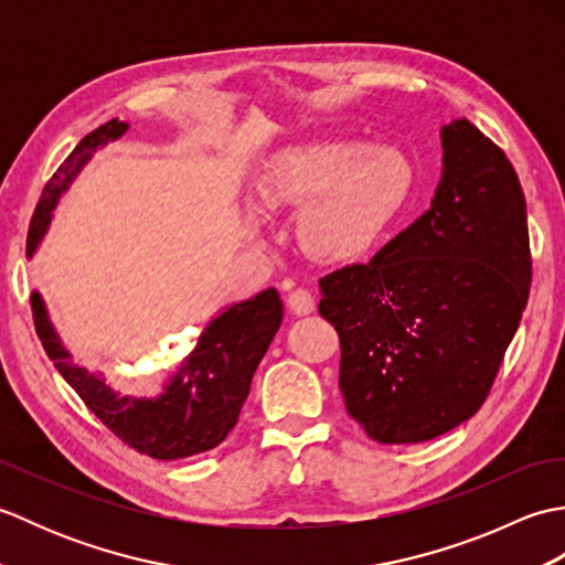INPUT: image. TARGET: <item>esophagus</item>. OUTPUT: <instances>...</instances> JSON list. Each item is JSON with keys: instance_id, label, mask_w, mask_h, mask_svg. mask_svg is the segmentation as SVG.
Returning a JSON list of instances; mask_svg holds the SVG:
<instances>
[{"instance_id": "esophagus-1", "label": "esophagus", "mask_w": 565, "mask_h": 565, "mask_svg": "<svg viewBox=\"0 0 565 565\" xmlns=\"http://www.w3.org/2000/svg\"><path fill=\"white\" fill-rule=\"evenodd\" d=\"M286 306H289L294 316H308L316 310V298L310 296V291H306V289H296L286 296Z\"/></svg>"}]
</instances>
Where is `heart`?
<instances>
[{
    "label": "heart",
    "mask_w": 565,
    "mask_h": 565,
    "mask_svg": "<svg viewBox=\"0 0 565 565\" xmlns=\"http://www.w3.org/2000/svg\"><path fill=\"white\" fill-rule=\"evenodd\" d=\"M411 164L398 150L352 140H313L284 150L259 177L264 206H313L303 243L318 257L344 259L364 252L411 189Z\"/></svg>",
    "instance_id": "heart-1"
}]
</instances>
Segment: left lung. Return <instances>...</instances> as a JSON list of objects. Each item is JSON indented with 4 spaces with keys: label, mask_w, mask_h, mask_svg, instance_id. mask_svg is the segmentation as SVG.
<instances>
[{
    "label": "left lung",
    "mask_w": 565,
    "mask_h": 565,
    "mask_svg": "<svg viewBox=\"0 0 565 565\" xmlns=\"http://www.w3.org/2000/svg\"><path fill=\"white\" fill-rule=\"evenodd\" d=\"M431 209L366 264L320 279L350 417L379 444L435 439L481 411L530 298L524 191L471 121L441 128Z\"/></svg>",
    "instance_id": "8db88e82"
}]
</instances>
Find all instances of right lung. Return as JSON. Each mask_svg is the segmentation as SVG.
Wrapping results in <instances>:
<instances>
[{"label":"right lung","mask_w":565,"mask_h":565,"mask_svg":"<svg viewBox=\"0 0 565 565\" xmlns=\"http://www.w3.org/2000/svg\"><path fill=\"white\" fill-rule=\"evenodd\" d=\"M126 128L124 121L111 118L109 124L92 130L47 179L29 225V255H33L47 223H51L60 194L70 186L84 162L104 142L124 136ZM31 308L35 332H39L45 354L77 391L84 405L130 449L162 461L211 451L231 435L243 403L247 401L252 376H255L284 318L281 298L274 289L262 291L249 301L235 303L209 322L196 350L184 359L182 369L170 379L162 395L158 398H130V395L121 398L106 386L99 374H89L87 369L72 364L45 316L39 294L31 296Z\"/></svg>","instance_id":"obj_1"}]
</instances>
